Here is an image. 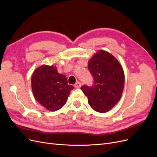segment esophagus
<instances>
[{
  "label": "esophagus",
  "instance_id": "34e87169",
  "mask_svg": "<svg viewBox=\"0 0 157 157\" xmlns=\"http://www.w3.org/2000/svg\"><path fill=\"white\" fill-rule=\"evenodd\" d=\"M74 86H75V88H80V86H81V83H80V82H76V83H75V84L74 85Z\"/></svg>",
  "mask_w": 157,
  "mask_h": 157
}]
</instances>
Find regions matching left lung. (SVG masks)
Here are the masks:
<instances>
[{
	"label": "left lung",
	"mask_w": 157,
	"mask_h": 157,
	"mask_svg": "<svg viewBox=\"0 0 157 157\" xmlns=\"http://www.w3.org/2000/svg\"><path fill=\"white\" fill-rule=\"evenodd\" d=\"M88 69L94 78V84L90 86L83 85L80 88L94 110L107 112L122 96L124 85L122 67L113 55L101 50L90 59Z\"/></svg>",
	"instance_id": "8db88e82"
}]
</instances>
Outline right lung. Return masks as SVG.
<instances>
[{
    "label": "right lung",
    "mask_w": 157,
    "mask_h": 157,
    "mask_svg": "<svg viewBox=\"0 0 157 157\" xmlns=\"http://www.w3.org/2000/svg\"><path fill=\"white\" fill-rule=\"evenodd\" d=\"M31 86L36 100L48 110L55 111L62 107L74 87L59 74L54 66L42 65L31 78Z\"/></svg>",
    "instance_id": "obj_1"
}]
</instances>
